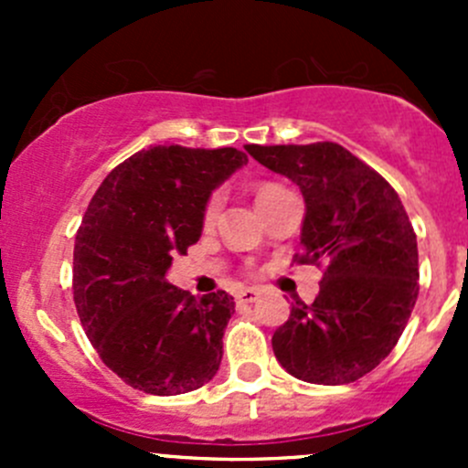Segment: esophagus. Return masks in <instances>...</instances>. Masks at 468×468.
Returning <instances> with one entry per match:
<instances>
[{
  "mask_svg": "<svg viewBox=\"0 0 468 468\" xmlns=\"http://www.w3.org/2000/svg\"><path fill=\"white\" fill-rule=\"evenodd\" d=\"M258 296H261V290H256V287H247V290H239L238 294H235V301H238L239 305H244V303H253Z\"/></svg>",
  "mask_w": 468,
  "mask_h": 468,
  "instance_id": "34e87169",
  "label": "esophagus"
}]
</instances>
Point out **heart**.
Wrapping results in <instances>:
<instances>
[{
    "label": "heart",
    "mask_w": 468,
    "mask_h": 468,
    "mask_svg": "<svg viewBox=\"0 0 468 468\" xmlns=\"http://www.w3.org/2000/svg\"><path fill=\"white\" fill-rule=\"evenodd\" d=\"M285 187L276 186V183H258L256 190H253V197H256V204L261 207L264 201H269L271 197H276L278 192H282ZM219 206H221V197L219 195H210L206 199L204 207H201V224H204V229H210L212 224H215L217 215H219Z\"/></svg>",
    "instance_id": "1"
}]
</instances>
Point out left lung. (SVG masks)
<instances>
[{"label":"left lung","mask_w":468,"mask_h":468,"mask_svg":"<svg viewBox=\"0 0 468 468\" xmlns=\"http://www.w3.org/2000/svg\"><path fill=\"white\" fill-rule=\"evenodd\" d=\"M249 154L301 187L299 264L324 269L313 303L294 299L273 333V356L294 378L346 385L396 346L419 296L417 233L394 187L337 143L249 144Z\"/></svg>","instance_id":"left-lung-1"}]
</instances>
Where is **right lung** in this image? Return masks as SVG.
<instances>
[{
  "label": "right lung",
  "instance_id": "right-lung-1",
  "mask_svg": "<svg viewBox=\"0 0 468 468\" xmlns=\"http://www.w3.org/2000/svg\"><path fill=\"white\" fill-rule=\"evenodd\" d=\"M247 163L233 146H149L117 165L88 204L74 242V305L103 365L133 389L186 394L219 369L233 296L195 299L165 273L199 242L210 192Z\"/></svg>",
  "mask_w": 468,
  "mask_h": 468
}]
</instances>
